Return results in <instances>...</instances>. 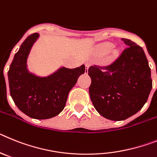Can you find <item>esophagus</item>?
Instances as JSON below:
<instances>
[{"label": "esophagus", "instance_id": "34e87169", "mask_svg": "<svg viewBox=\"0 0 157 157\" xmlns=\"http://www.w3.org/2000/svg\"><path fill=\"white\" fill-rule=\"evenodd\" d=\"M89 66H90V65H89V64H88V63L85 65V69H86V71H85V73H88V68H89Z\"/></svg>", "mask_w": 157, "mask_h": 157}]
</instances>
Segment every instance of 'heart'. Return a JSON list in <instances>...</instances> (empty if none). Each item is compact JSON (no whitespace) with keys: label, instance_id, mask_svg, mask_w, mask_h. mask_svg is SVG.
<instances>
[{"label":"heart","instance_id":"obj_1","mask_svg":"<svg viewBox=\"0 0 157 157\" xmlns=\"http://www.w3.org/2000/svg\"><path fill=\"white\" fill-rule=\"evenodd\" d=\"M114 45L111 43H108V42L103 43L101 44H99V46H97L96 52L99 55H105V54H108L109 52H111L113 48H114ZM112 54L114 57H116L119 54V51L117 49H114L112 51Z\"/></svg>","mask_w":157,"mask_h":157}]
</instances>
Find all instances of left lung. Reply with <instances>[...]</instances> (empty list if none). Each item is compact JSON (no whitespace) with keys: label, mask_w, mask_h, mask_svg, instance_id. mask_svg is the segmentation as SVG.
I'll use <instances>...</instances> for the list:
<instances>
[{"label":"left lung","mask_w":157,"mask_h":157,"mask_svg":"<svg viewBox=\"0 0 157 157\" xmlns=\"http://www.w3.org/2000/svg\"><path fill=\"white\" fill-rule=\"evenodd\" d=\"M128 46L119 58L105 67L90 66L89 95L99 114L122 121L138 112L152 88L151 69L141 46L122 39Z\"/></svg>","instance_id":"left-lung-1"}]
</instances>
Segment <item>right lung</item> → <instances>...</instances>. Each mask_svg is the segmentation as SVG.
I'll return each instance as SVG.
<instances>
[{
  "mask_svg": "<svg viewBox=\"0 0 157 157\" xmlns=\"http://www.w3.org/2000/svg\"><path fill=\"white\" fill-rule=\"evenodd\" d=\"M39 34L29 35L14 56L8 72L9 89L15 104L23 113L35 119H47L63 111L68 95L84 65L75 69L61 67L47 77H39L28 69V58Z\"/></svg>",
  "mask_w": 157,
  "mask_h": 157,
  "instance_id": "right-lung-1",
  "label": "right lung"
}]
</instances>
